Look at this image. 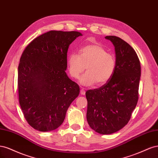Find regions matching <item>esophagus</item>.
<instances>
[{"label":"esophagus","instance_id":"1","mask_svg":"<svg viewBox=\"0 0 158 158\" xmlns=\"http://www.w3.org/2000/svg\"><path fill=\"white\" fill-rule=\"evenodd\" d=\"M80 94H82V95H83L85 94V91L84 88H81V89H80Z\"/></svg>","mask_w":158,"mask_h":158}]
</instances>
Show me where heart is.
I'll return each instance as SVG.
<instances>
[{
  "label": "heart",
  "instance_id": "obj_1",
  "mask_svg": "<svg viewBox=\"0 0 158 158\" xmlns=\"http://www.w3.org/2000/svg\"><path fill=\"white\" fill-rule=\"evenodd\" d=\"M68 67L70 74L74 78H78L86 67L87 73L80 78V84L89 86L97 82L98 85H102L113 76L116 60L102 46L91 44L82 47L79 55L76 53L69 55Z\"/></svg>",
  "mask_w": 158,
  "mask_h": 158
}]
</instances>
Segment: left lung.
I'll list each match as a JSON object with an SVG mask.
<instances>
[{
  "mask_svg": "<svg viewBox=\"0 0 158 158\" xmlns=\"http://www.w3.org/2000/svg\"><path fill=\"white\" fill-rule=\"evenodd\" d=\"M114 47L116 68L108 82L85 92L89 127L101 135L121 130L131 118L138 99L140 63L132 47L121 38L106 36Z\"/></svg>",
  "mask_w": 158,
  "mask_h": 158,
  "instance_id": "1",
  "label": "left lung"
}]
</instances>
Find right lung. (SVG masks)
I'll return each instance as SVG.
<instances>
[{
    "instance_id": "right-lung-1",
    "label": "right lung",
    "mask_w": 158,
    "mask_h": 158,
    "mask_svg": "<svg viewBox=\"0 0 158 158\" xmlns=\"http://www.w3.org/2000/svg\"><path fill=\"white\" fill-rule=\"evenodd\" d=\"M78 31L52 30L33 40L23 51L18 66L19 102L25 118L41 132L53 131L63 123L80 87L70 80L67 51Z\"/></svg>"
}]
</instances>
